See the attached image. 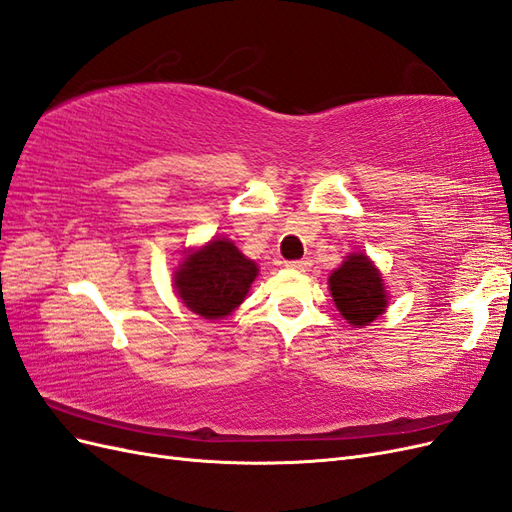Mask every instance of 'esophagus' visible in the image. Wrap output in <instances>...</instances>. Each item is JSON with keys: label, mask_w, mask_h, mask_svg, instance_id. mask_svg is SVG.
Returning <instances> with one entry per match:
<instances>
[{"label": "esophagus", "mask_w": 512, "mask_h": 512, "mask_svg": "<svg viewBox=\"0 0 512 512\" xmlns=\"http://www.w3.org/2000/svg\"><path fill=\"white\" fill-rule=\"evenodd\" d=\"M286 267H290V269H294V271H307L309 267H312V262L309 260H290V262H286Z\"/></svg>", "instance_id": "34e87169"}]
</instances>
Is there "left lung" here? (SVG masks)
<instances>
[{
  "label": "left lung",
  "mask_w": 512,
  "mask_h": 512,
  "mask_svg": "<svg viewBox=\"0 0 512 512\" xmlns=\"http://www.w3.org/2000/svg\"><path fill=\"white\" fill-rule=\"evenodd\" d=\"M329 286L337 309L352 327H365L384 312L382 277L365 254L348 256L344 265L331 273Z\"/></svg>",
  "instance_id": "left-lung-1"
}]
</instances>
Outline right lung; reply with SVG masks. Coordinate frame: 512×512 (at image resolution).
Instances as JSON below:
<instances>
[{"label": "right lung", "mask_w": 512, "mask_h": 512, "mask_svg": "<svg viewBox=\"0 0 512 512\" xmlns=\"http://www.w3.org/2000/svg\"><path fill=\"white\" fill-rule=\"evenodd\" d=\"M256 273V262L247 260L235 243L218 239L183 260L175 286L194 314L213 320L241 305Z\"/></svg>", "instance_id": "right-lung-1"}]
</instances>
